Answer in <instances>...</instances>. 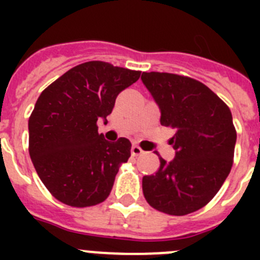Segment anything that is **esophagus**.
Masks as SVG:
<instances>
[{"label": "esophagus", "mask_w": 260, "mask_h": 260, "mask_svg": "<svg viewBox=\"0 0 260 260\" xmlns=\"http://www.w3.org/2000/svg\"><path fill=\"white\" fill-rule=\"evenodd\" d=\"M143 153V150H142L141 147H138V146H133L132 147V155L133 156H139Z\"/></svg>", "instance_id": "1"}]
</instances>
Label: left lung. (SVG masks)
I'll list each match as a JSON object with an SVG mask.
<instances>
[{
	"instance_id": "8db88e82",
	"label": "left lung",
	"mask_w": 260,
	"mask_h": 260,
	"mask_svg": "<svg viewBox=\"0 0 260 260\" xmlns=\"http://www.w3.org/2000/svg\"><path fill=\"white\" fill-rule=\"evenodd\" d=\"M142 82L160 109V123L176 134V156L142 181L151 207L183 216L204 207L219 191L233 165L237 133L231 109L207 86L182 75L143 73Z\"/></svg>"
}]
</instances>
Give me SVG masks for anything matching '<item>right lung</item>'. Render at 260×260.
I'll return each mask as SVG.
<instances>
[{
  "label": "right lung",
  "instance_id": "1",
  "mask_svg": "<svg viewBox=\"0 0 260 260\" xmlns=\"http://www.w3.org/2000/svg\"><path fill=\"white\" fill-rule=\"evenodd\" d=\"M139 77L141 71L89 61L66 71L39 96L28 119L29 156L59 202L89 207L108 198L132 143L126 138L108 142L96 122L107 123L118 93Z\"/></svg>",
  "mask_w": 260,
  "mask_h": 260
}]
</instances>
